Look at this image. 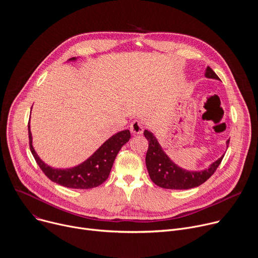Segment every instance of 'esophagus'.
<instances>
[{"mask_svg":"<svg viewBox=\"0 0 258 258\" xmlns=\"http://www.w3.org/2000/svg\"><path fill=\"white\" fill-rule=\"evenodd\" d=\"M144 131V122L143 121H138L135 120L131 124V132L135 135H141Z\"/></svg>","mask_w":258,"mask_h":258,"instance_id":"esophagus-1","label":"esophagus"}]
</instances>
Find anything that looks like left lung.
Listing matches in <instances>:
<instances>
[{
    "label": "left lung",
    "mask_w": 258,
    "mask_h": 258,
    "mask_svg": "<svg viewBox=\"0 0 258 258\" xmlns=\"http://www.w3.org/2000/svg\"><path fill=\"white\" fill-rule=\"evenodd\" d=\"M205 76L207 78L219 80V77L215 74L210 67L206 68ZM144 136L148 140L149 147L146 153V167L150 176V179L157 186L167 189H190L198 187L206 182L214 174L224 154L214 161L208 169L203 171H187L174 163L170 157L162 150L155 136L148 130L144 131ZM229 140L226 141L228 147Z\"/></svg>",
    "instance_id": "1"
}]
</instances>
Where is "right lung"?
I'll return each mask as SVG.
<instances>
[{
	"instance_id": "right-lung-1",
	"label": "right lung",
	"mask_w": 258,
	"mask_h": 258,
	"mask_svg": "<svg viewBox=\"0 0 258 258\" xmlns=\"http://www.w3.org/2000/svg\"><path fill=\"white\" fill-rule=\"evenodd\" d=\"M76 57L69 60H76ZM29 122V139L30 149L37 161L38 166L51 181L75 189L93 188L104 183L111 172L113 162L121 147L128 142L131 133L128 130L116 133L110 137L107 141L80 165L70 169H54L45 163L37 154L33 147V137Z\"/></svg>"
}]
</instances>
